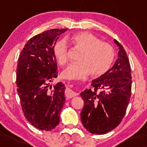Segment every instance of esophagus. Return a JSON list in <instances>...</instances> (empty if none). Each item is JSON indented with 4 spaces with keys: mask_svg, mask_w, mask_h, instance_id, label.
Instances as JSON below:
<instances>
[{
    "mask_svg": "<svg viewBox=\"0 0 147 147\" xmlns=\"http://www.w3.org/2000/svg\"><path fill=\"white\" fill-rule=\"evenodd\" d=\"M77 95H78V93L74 92L73 90H72L71 89L68 88L66 90H65V96L68 98H72V97H76Z\"/></svg>",
    "mask_w": 147,
    "mask_h": 147,
    "instance_id": "esophagus-1",
    "label": "esophagus"
}]
</instances>
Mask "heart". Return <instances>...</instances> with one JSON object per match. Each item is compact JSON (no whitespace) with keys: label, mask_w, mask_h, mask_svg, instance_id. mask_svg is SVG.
Instances as JSON below:
<instances>
[{"label":"heart","mask_w":147,"mask_h":147,"mask_svg":"<svg viewBox=\"0 0 147 147\" xmlns=\"http://www.w3.org/2000/svg\"><path fill=\"white\" fill-rule=\"evenodd\" d=\"M75 48L81 50L77 63L70 65L63 72L67 79H81L91 72L93 76H100L111 68L115 59L114 49L90 32L75 34L68 38ZM55 58L61 66L68 63V46L63 39L55 42L52 48Z\"/></svg>","instance_id":"obj_1"}]
</instances>
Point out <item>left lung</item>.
Listing matches in <instances>:
<instances>
[{
	"mask_svg": "<svg viewBox=\"0 0 147 147\" xmlns=\"http://www.w3.org/2000/svg\"><path fill=\"white\" fill-rule=\"evenodd\" d=\"M118 59L106 73L92 80L90 89L82 92L84 106L81 120L92 134L102 135L112 131L124 117L131 95V69L127 54L120 43Z\"/></svg>",
	"mask_w": 147,
	"mask_h": 147,
	"instance_id": "8db88e82",
	"label": "left lung"
}]
</instances>
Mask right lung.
I'll use <instances>...</instances> for the list:
<instances>
[{
  "instance_id": "obj_1",
  "label": "right lung",
  "mask_w": 147,
  "mask_h": 147,
  "mask_svg": "<svg viewBox=\"0 0 147 147\" xmlns=\"http://www.w3.org/2000/svg\"><path fill=\"white\" fill-rule=\"evenodd\" d=\"M67 30L52 29L35 35L18 57L16 82L22 110L28 122L41 131L58 125L65 103L64 84H50L58 76L52 48Z\"/></svg>"
}]
</instances>
